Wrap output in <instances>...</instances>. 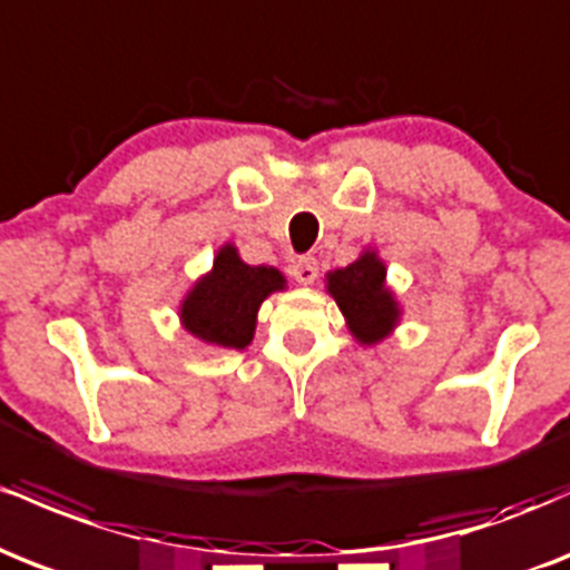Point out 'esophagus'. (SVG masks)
I'll list each match as a JSON object with an SVG mask.
<instances>
[{"label":"esophagus","mask_w":570,"mask_h":570,"mask_svg":"<svg viewBox=\"0 0 570 570\" xmlns=\"http://www.w3.org/2000/svg\"><path fill=\"white\" fill-rule=\"evenodd\" d=\"M292 276L299 281V284H313L318 278V259L316 257H299L292 267Z\"/></svg>","instance_id":"1"}]
</instances>
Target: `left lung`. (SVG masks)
Masks as SVG:
<instances>
[{
	"label": "left lung",
	"mask_w": 570,
	"mask_h": 570,
	"mask_svg": "<svg viewBox=\"0 0 570 570\" xmlns=\"http://www.w3.org/2000/svg\"><path fill=\"white\" fill-rule=\"evenodd\" d=\"M326 289L358 343H381L399 322V305L385 286V265L375 252H364L356 263L332 271L326 276Z\"/></svg>",
	"instance_id": "1"
}]
</instances>
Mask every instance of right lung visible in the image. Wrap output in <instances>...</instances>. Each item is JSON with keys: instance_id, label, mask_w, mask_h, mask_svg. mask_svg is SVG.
Returning a JSON list of instances; mask_svg holds the SVG:
<instances>
[{"instance_id": "obj_1", "label": "right lung", "mask_w": 570, "mask_h": 570, "mask_svg": "<svg viewBox=\"0 0 570 570\" xmlns=\"http://www.w3.org/2000/svg\"><path fill=\"white\" fill-rule=\"evenodd\" d=\"M286 278L276 267L246 265L235 246H222L208 276L181 303V324L189 335L219 348L240 351L252 343L257 311L267 294L281 292Z\"/></svg>"}]
</instances>
